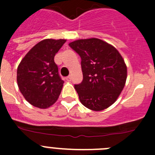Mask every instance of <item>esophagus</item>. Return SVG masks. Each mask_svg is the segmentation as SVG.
<instances>
[{
	"mask_svg": "<svg viewBox=\"0 0 155 155\" xmlns=\"http://www.w3.org/2000/svg\"><path fill=\"white\" fill-rule=\"evenodd\" d=\"M66 80L68 81H71V76H68L67 78H66Z\"/></svg>",
	"mask_w": 155,
	"mask_h": 155,
	"instance_id": "esophagus-1",
	"label": "esophagus"
}]
</instances>
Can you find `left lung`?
Segmentation results:
<instances>
[{
	"mask_svg": "<svg viewBox=\"0 0 155 155\" xmlns=\"http://www.w3.org/2000/svg\"><path fill=\"white\" fill-rule=\"evenodd\" d=\"M81 58L83 81L74 88L80 101L94 111L114 104L124 88L127 67L120 53L110 44L97 38L69 43Z\"/></svg>",
	"mask_w": 155,
	"mask_h": 155,
	"instance_id": "8db88e82",
	"label": "left lung"
}]
</instances>
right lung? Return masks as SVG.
Returning <instances> with one entry per match:
<instances>
[{
	"mask_svg": "<svg viewBox=\"0 0 155 155\" xmlns=\"http://www.w3.org/2000/svg\"><path fill=\"white\" fill-rule=\"evenodd\" d=\"M66 39H46L32 47L17 68L18 87L34 107L46 109L56 102L64 81L58 74L54 57Z\"/></svg>",
	"mask_w": 155,
	"mask_h": 155,
	"instance_id": "1",
	"label": "right lung"
}]
</instances>
